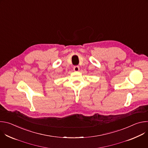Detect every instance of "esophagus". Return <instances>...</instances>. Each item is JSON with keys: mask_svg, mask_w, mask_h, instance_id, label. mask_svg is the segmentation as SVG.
Wrapping results in <instances>:
<instances>
[{"mask_svg": "<svg viewBox=\"0 0 148 148\" xmlns=\"http://www.w3.org/2000/svg\"><path fill=\"white\" fill-rule=\"evenodd\" d=\"M73 69H74V70L75 71H78L79 70V67L78 66H74V67Z\"/></svg>", "mask_w": 148, "mask_h": 148, "instance_id": "1", "label": "esophagus"}]
</instances>
